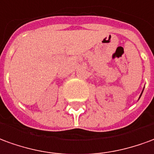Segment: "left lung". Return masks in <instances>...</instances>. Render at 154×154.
<instances>
[{"mask_svg": "<svg viewBox=\"0 0 154 154\" xmlns=\"http://www.w3.org/2000/svg\"><path fill=\"white\" fill-rule=\"evenodd\" d=\"M143 89H144V88H143V91H142V93H141V94H140V96H139V98H138V100H139V99H140V97H141V95H142V94H143Z\"/></svg>", "mask_w": 154, "mask_h": 154, "instance_id": "8db88e82", "label": "left lung"}]
</instances>
